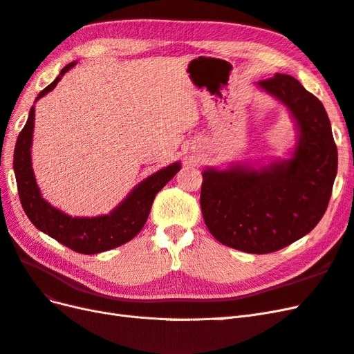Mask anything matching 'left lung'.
<instances>
[{"mask_svg": "<svg viewBox=\"0 0 354 354\" xmlns=\"http://www.w3.org/2000/svg\"><path fill=\"white\" fill-rule=\"evenodd\" d=\"M295 124V145L269 164L202 171L201 209L211 234L250 254L282 250L324 217L337 177L338 152L324 104L291 75L257 82Z\"/></svg>", "mask_w": 354, "mask_h": 354, "instance_id": "obj_1", "label": "left lung"}]
</instances>
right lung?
<instances>
[{
  "label": "right lung",
  "instance_id": "add662e5",
  "mask_svg": "<svg viewBox=\"0 0 354 354\" xmlns=\"http://www.w3.org/2000/svg\"><path fill=\"white\" fill-rule=\"evenodd\" d=\"M78 62H72L63 68L59 77L48 87L42 90L35 102L55 90L63 75L71 71ZM35 106L29 111L28 121L20 131L16 147L13 168L19 198L28 218L42 233L48 234L62 245L80 254H97L121 246L131 241L140 232L151 212L158 192L173 178L181 168L180 162L160 168L152 176L146 177L128 194L118 205L104 216L72 217L62 209L53 207L41 195L32 168V136L35 125Z\"/></svg>",
  "mask_w": 354,
  "mask_h": 354
}]
</instances>
